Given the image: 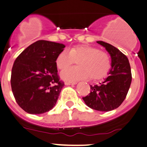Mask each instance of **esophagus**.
Wrapping results in <instances>:
<instances>
[{"label":"esophagus","mask_w":147,"mask_h":147,"mask_svg":"<svg viewBox=\"0 0 147 147\" xmlns=\"http://www.w3.org/2000/svg\"><path fill=\"white\" fill-rule=\"evenodd\" d=\"M76 82H65V85H67V86H70V85H76Z\"/></svg>","instance_id":"esophagus-1"}]
</instances>
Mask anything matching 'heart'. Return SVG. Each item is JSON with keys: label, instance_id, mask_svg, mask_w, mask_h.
<instances>
[{"label": "heart", "instance_id": "b5f03b06", "mask_svg": "<svg viewBox=\"0 0 147 147\" xmlns=\"http://www.w3.org/2000/svg\"><path fill=\"white\" fill-rule=\"evenodd\" d=\"M77 61V67L66 69L60 76L64 81H76L90 78L99 80L107 75L111 69V59L107 53L89 45H78L63 50L57 55L56 65L60 70Z\"/></svg>", "mask_w": 147, "mask_h": 147}]
</instances>
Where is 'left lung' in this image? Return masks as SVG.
<instances>
[{"instance_id": "1", "label": "left lung", "mask_w": 147, "mask_h": 147, "mask_svg": "<svg viewBox=\"0 0 147 147\" xmlns=\"http://www.w3.org/2000/svg\"><path fill=\"white\" fill-rule=\"evenodd\" d=\"M105 48L111 58L108 76L98 85L90 86V93L83 97L92 109L109 111L118 108L125 99L132 81L129 60L118 48L104 41H97Z\"/></svg>"}]
</instances>
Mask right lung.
I'll return each instance as SVG.
<instances>
[{"label":"right lung","mask_w":147,"mask_h":147,"mask_svg":"<svg viewBox=\"0 0 147 147\" xmlns=\"http://www.w3.org/2000/svg\"><path fill=\"white\" fill-rule=\"evenodd\" d=\"M62 43L38 40L14 62L11 87L18 105L31 114H41L57 103L64 83L57 75L56 59L64 50Z\"/></svg>","instance_id":"1"}]
</instances>
